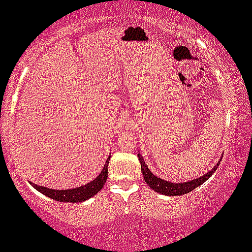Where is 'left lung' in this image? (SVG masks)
<instances>
[{"label":"left lung","mask_w":252,"mask_h":252,"mask_svg":"<svg viewBox=\"0 0 252 252\" xmlns=\"http://www.w3.org/2000/svg\"><path fill=\"white\" fill-rule=\"evenodd\" d=\"M138 159L139 162H141L142 174L148 187L153 189L155 192L160 193V194L170 195V196H179V195L188 194L189 192L193 191V189H196L197 187H200L201 184H203L205 181H208L213 173L217 171V168L219 166L220 160L222 159V158H220V160L218 162L217 165H214L212 170L208 173H205L203 176L197 177L195 180L189 181V182H184V183H172V182H167V181H165L163 179H159V177L155 176L153 173L148 170L147 165L145 164V162H144V158L143 156H141V154H138Z\"/></svg>","instance_id":"left-lung-1"}]
</instances>
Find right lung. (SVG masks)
<instances>
[{
	"label": "right lung",
	"instance_id": "add662e5",
	"mask_svg": "<svg viewBox=\"0 0 252 252\" xmlns=\"http://www.w3.org/2000/svg\"><path fill=\"white\" fill-rule=\"evenodd\" d=\"M110 156L106 160V164L100 174H99L96 179L93 180L92 182L87 183L86 185H82L79 188L75 189H48L44 187H41V185H36L30 182L33 188L38 189L40 193H42L45 196L50 197L52 200L59 201V202H73V203H77V202H82L90 199V197L94 196V194L100 191L106 183L107 176H108V163H109Z\"/></svg>",
	"mask_w": 252,
	"mask_h": 252
}]
</instances>
